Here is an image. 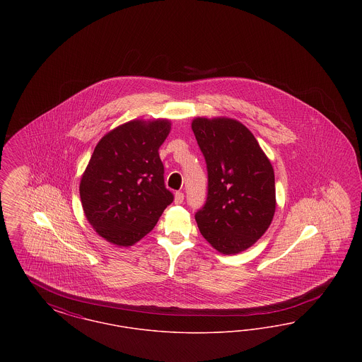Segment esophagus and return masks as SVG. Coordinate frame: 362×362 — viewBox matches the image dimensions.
Here are the masks:
<instances>
[{"label":"esophagus","mask_w":362,"mask_h":362,"mask_svg":"<svg viewBox=\"0 0 362 362\" xmlns=\"http://www.w3.org/2000/svg\"><path fill=\"white\" fill-rule=\"evenodd\" d=\"M183 199H185V194H183L182 191H177V192H175V204H176V205H180V204H183Z\"/></svg>","instance_id":"34e87169"}]
</instances>
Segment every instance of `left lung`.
<instances>
[{
	"instance_id": "left-lung-1",
	"label": "left lung",
	"mask_w": 362,
	"mask_h": 362,
	"mask_svg": "<svg viewBox=\"0 0 362 362\" xmlns=\"http://www.w3.org/2000/svg\"><path fill=\"white\" fill-rule=\"evenodd\" d=\"M191 129L205 156L207 199L195 214L202 236L224 255L260 239L276 213L274 170L257 138L241 122L194 118Z\"/></svg>"
}]
</instances>
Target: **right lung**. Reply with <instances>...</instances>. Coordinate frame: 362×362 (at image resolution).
<instances>
[{
    "label": "right lung",
    "instance_id": "right-lung-1",
    "mask_svg": "<svg viewBox=\"0 0 362 362\" xmlns=\"http://www.w3.org/2000/svg\"><path fill=\"white\" fill-rule=\"evenodd\" d=\"M170 132V119H134L98 142L81 176L80 198L88 223L104 240L136 244L173 202L158 156Z\"/></svg>",
    "mask_w": 362,
    "mask_h": 362
}]
</instances>
